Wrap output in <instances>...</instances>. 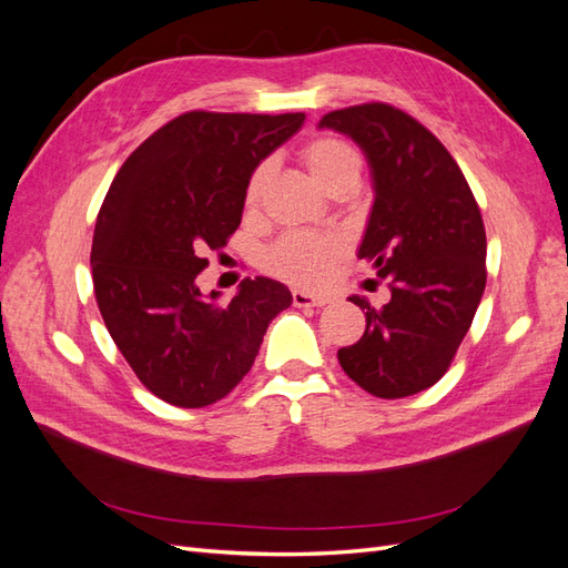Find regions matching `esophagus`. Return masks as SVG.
Instances as JSON below:
<instances>
[{
    "label": "esophagus",
    "instance_id": "34e87169",
    "mask_svg": "<svg viewBox=\"0 0 568 568\" xmlns=\"http://www.w3.org/2000/svg\"><path fill=\"white\" fill-rule=\"evenodd\" d=\"M332 303L329 294H311V291H294V305L296 307H322Z\"/></svg>",
    "mask_w": 568,
    "mask_h": 568
}]
</instances>
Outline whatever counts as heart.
Wrapping results in <instances>:
<instances>
[{"label": "heart", "mask_w": 568, "mask_h": 568, "mask_svg": "<svg viewBox=\"0 0 568 568\" xmlns=\"http://www.w3.org/2000/svg\"><path fill=\"white\" fill-rule=\"evenodd\" d=\"M303 163L311 170L315 182L324 189H332L338 182H357L363 159L353 144L338 136H320L303 149ZM270 168L261 165L246 184V205H255L261 199ZM341 251V242L332 234L315 232H291L280 239L267 255V267L284 280L298 284H317L326 277L332 261Z\"/></svg>", "instance_id": "b5f03b06"}]
</instances>
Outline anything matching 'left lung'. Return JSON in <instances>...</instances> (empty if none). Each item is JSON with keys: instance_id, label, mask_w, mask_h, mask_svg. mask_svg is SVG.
Segmentation results:
<instances>
[{"instance_id": "8db88e82", "label": "left lung", "mask_w": 568, "mask_h": 568, "mask_svg": "<svg viewBox=\"0 0 568 568\" xmlns=\"http://www.w3.org/2000/svg\"><path fill=\"white\" fill-rule=\"evenodd\" d=\"M317 128L365 153L374 203L357 257L390 288L379 311L365 296L348 298L367 311V326L338 363L376 398L415 395L448 372L484 296V220L448 149L400 109H341Z\"/></svg>"}]
</instances>
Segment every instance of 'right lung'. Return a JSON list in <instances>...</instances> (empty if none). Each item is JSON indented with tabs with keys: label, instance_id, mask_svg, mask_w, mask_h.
I'll return each instance as SVG.
<instances>
[{
	"label": "right lung",
	"instance_id": "right-lung-1",
	"mask_svg": "<svg viewBox=\"0 0 568 568\" xmlns=\"http://www.w3.org/2000/svg\"><path fill=\"white\" fill-rule=\"evenodd\" d=\"M305 115L184 113L153 132L118 170L101 203L92 280L101 317L132 372L178 407H205L248 374L291 291L246 277L232 301L201 294L203 251L242 222L246 184Z\"/></svg>",
	"mask_w": 568,
	"mask_h": 568
}]
</instances>
